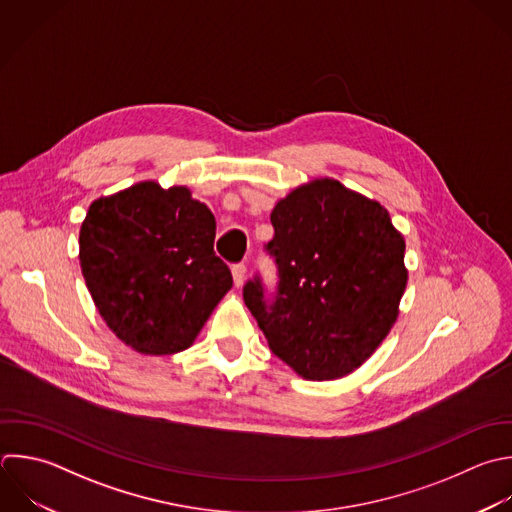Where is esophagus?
<instances>
[{"label": "esophagus", "instance_id": "obj_1", "mask_svg": "<svg viewBox=\"0 0 512 512\" xmlns=\"http://www.w3.org/2000/svg\"><path fill=\"white\" fill-rule=\"evenodd\" d=\"M246 266L244 264H234L232 266V276H234V284L236 286H242L244 284V280H246Z\"/></svg>", "mask_w": 512, "mask_h": 512}]
</instances>
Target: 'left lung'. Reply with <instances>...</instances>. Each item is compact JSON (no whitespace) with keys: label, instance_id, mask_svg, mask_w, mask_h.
Segmentation results:
<instances>
[{"label":"left lung","instance_id":"1","mask_svg":"<svg viewBox=\"0 0 512 512\" xmlns=\"http://www.w3.org/2000/svg\"><path fill=\"white\" fill-rule=\"evenodd\" d=\"M270 220L278 286L268 302L262 278L248 280V310L302 378L350 374L396 322L408 280L402 234L384 206L330 178L292 190Z\"/></svg>","mask_w":512,"mask_h":512}]
</instances>
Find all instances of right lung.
Returning <instances> with one entry per match:
<instances>
[{
  "mask_svg": "<svg viewBox=\"0 0 512 512\" xmlns=\"http://www.w3.org/2000/svg\"><path fill=\"white\" fill-rule=\"evenodd\" d=\"M216 220L186 186L140 182L92 202L80 266L110 330L142 354L188 348L232 288Z\"/></svg>",
  "mask_w": 512,
  "mask_h": 512,
  "instance_id": "1",
  "label": "right lung"
}]
</instances>
